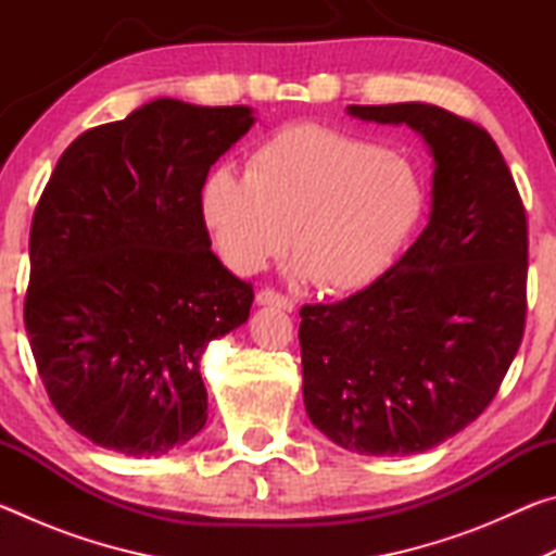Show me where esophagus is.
Segmentation results:
<instances>
[{
  "instance_id": "esophagus-1",
  "label": "esophagus",
  "mask_w": 556,
  "mask_h": 556,
  "mask_svg": "<svg viewBox=\"0 0 556 556\" xmlns=\"http://www.w3.org/2000/svg\"><path fill=\"white\" fill-rule=\"evenodd\" d=\"M257 304L277 306V308H281V312H294V308H296L294 299H289V296L281 294V291H275V289H262L257 294Z\"/></svg>"
}]
</instances>
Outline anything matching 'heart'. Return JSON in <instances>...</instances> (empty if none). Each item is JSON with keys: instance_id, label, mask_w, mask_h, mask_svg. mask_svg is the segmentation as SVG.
<instances>
[{"instance_id": "heart-1", "label": "heart", "mask_w": 556, "mask_h": 556, "mask_svg": "<svg viewBox=\"0 0 556 556\" xmlns=\"http://www.w3.org/2000/svg\"><path fill=\"white\" fill-rule=\"evenodd\" d=\"M425 211V186L407 159L351 131L301 122L252 149L244 176H205L199 213L220 260L255 275L287 244L299 275L351 291L378 279Z\"/></svg>"}]
</instances>
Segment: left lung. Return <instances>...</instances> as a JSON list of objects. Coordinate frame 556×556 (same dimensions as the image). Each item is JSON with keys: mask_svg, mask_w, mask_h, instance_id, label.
<instances>
[{"mask_svg": "<svg viewBox=\"0 0 556 556\" xmlns=\"http://www.w3.org/2000/svg\"><path fill=\"white\" fill-rule=\"evenodd\" d=\"M348 112L425 137L431 213L370 287L301 306L304 404L348 451L419 454L481 417L522 343L527 215L501 149L476 122L425 102Z\"/></svg>", "mask_w": 556, "mask_h": 556, "instance_id": "obj_1", "label": "left lung"}]
</instances>
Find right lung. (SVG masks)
<instances>
[{
	"label": "right lung",
	"mask_w": 556,
	"mask_h": 556,
	"mask_svg": "<svg viewBox=\"0 0 556 556\" xmlns=\"http://www.w3.org/2000/svg\"><path fill=\"white\" fill-rule=\"evenodd\" d=\"M252 110L159 98L61 154L36 205L24 326L55 412L92 444L159 456L208 419L201 355L248 321L250 281L213 255L211 166Z\"/></svg>",
	"instance_id": "obj_1"
}]
</instances>
